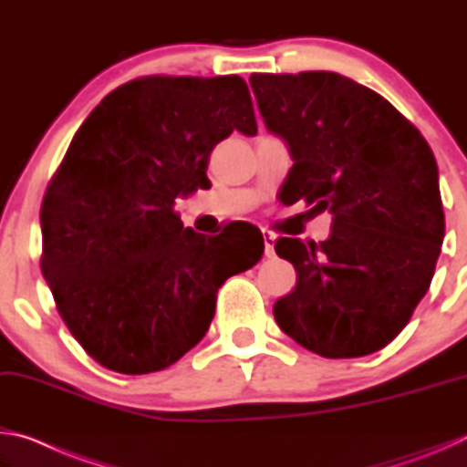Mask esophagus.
<instances>
[{
  "instance_id": "esophagus-1",
  "label": "esophagus",
  "mask_w": 467,
  "mask_h": 467,
  "mask_svg": "<svg viewBox=\"0 0 467 467\" xmlns=\"http://www.w3.org/2000/svg\"><path fill=\"white\" fill-rule=\"evenodd\" d=\"M274 243H275V233L272 231H264V247H265V257H274Z\"/></svg>"
}]
</instances>
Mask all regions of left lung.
Wrapping results in <instances>:
<instances>
[{"label": "left lung", "mask_w": 467, "mask_h": 467, "mask_svg": "<svg viewBox=\"0 0 467 467\" xmlns=\"http://www.w3.org/2000/svg\"><path fill=\"white\" fill-rule=\"evenodd\" d=\"M249 84L295 161L282 202L334 214L327 241L275 243L296 286L275 300L274 317L319 357L381 350L429 290L445 236L432 150L389 100L350 78L251 74Z\"/></svg>", "instance_id": "left-lung-1"}]
</instances>
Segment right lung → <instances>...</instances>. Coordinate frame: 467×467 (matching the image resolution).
<instances>
[{
	"instance_id": "obj_1",
	"label": "right lung",
	"mask_w": 467,
	"mask_h": 467,
	"mask_svg": "<svg viewBox=\"0 0 467 467\" xmlns=\"http://www.w3.org/2000/svg\"><path fill=\"white\" fill-rule=\"evenodd\" d=\"M234 130L257 133L241 76H146L76 131L43 197L41 270L63 323L105 368L171 367L205 336L224 280L262 259L253 224L205 236L175 212L179 195L210 185V152Z\"/></svg>"
}]
</instances>
